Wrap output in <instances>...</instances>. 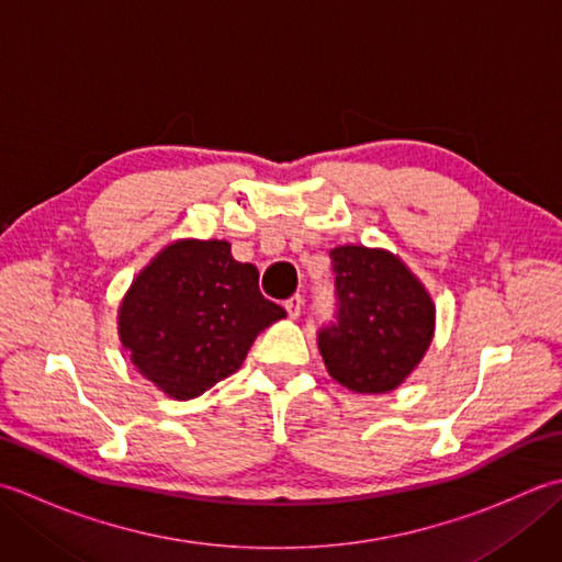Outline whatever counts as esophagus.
I'll return each mask as SVG.
<instances>
[{
    "label": "esophagus",
    "instance_id": "34e87169",
    "mask_svg": "<svg viewBox=\"0 0 562 562\" xmlns=\"http://www.w3.org/2000/svg\"><path fill=\"white\" fill-rule=\"evenodd\" d=\"M284 308H288L290 318H300L302 308H304V296H302V294H294V296H290V300L284 302Z\"/></svg>",
    "mask_w": 562,
    "mask_h": 562
}]
</instances>
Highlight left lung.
Wrapping results in <instances>:
<instances>
[{
  "label": "left lung",
  "mask_w": 562,
  "mask_h": 562,
  "mask_svg": "<svg viewBox=\"0 0 562 562\" xmlns=\"http://www.w3.org/2000/svg\"><path fill=\"white\" fill-rule=\"evenodd\" d=\"M330 262L336 314L316 336L326 369L352 391H393L429 348L432 300L386 250L338 246L330 250Z\"/></svg>",
  "instance_id": "left-lung-1"
}]
</instances>
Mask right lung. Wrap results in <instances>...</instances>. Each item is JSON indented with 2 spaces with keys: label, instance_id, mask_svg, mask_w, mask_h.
<instances>
[{
  "label": "right lung",
  "instance_id": "obj_1",
  "mask_svg": "<svg viewBox=\"0 0 562 562\" xmlns=\"http://www.w3.org/2000/svg\"><path fill=\"white\" fill-rule=\"evenodd\" d=\"M284 308L258 290V270L226 241H176L137 274L121 306L130 360L164 393L188 401L244 364Z\"/></svg>",
  "mask_w": 562,
  "mask_h": 562
}]
</instances>
